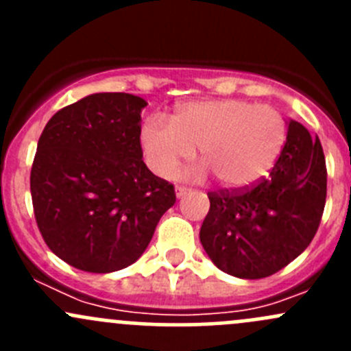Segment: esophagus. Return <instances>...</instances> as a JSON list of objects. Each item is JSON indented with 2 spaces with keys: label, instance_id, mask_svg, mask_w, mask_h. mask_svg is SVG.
I'll list each match as a JSON object with an SVG mask.
<instances>
[{
  "label": "esophagus",
  "instance_id": "obj_1",
  "mask_svg": "<svg viewBox=\"0 0 351 351\" xmlns=\"http://www.w3.org/2000/svg\"><path fill=\"white\" fill-rule=\"evenodd\" d=\"M189 192H190V190H189V189H185V186H176V190H175L176 197H178V198L185 197L186 193H189Z\"/></svg>",
  "mask_w": 351,
  "mask_h": 351
}]
</instances>
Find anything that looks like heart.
<instances>
[{
  "mask_svg": "<svg viewBox=\"0 0 351 351\" xmlns=\"http://www.w3.org/2000/svg\"><path fill=\"white\" fill-rule=\"evenodd\" d=\"M147 168L161 178L175 175L195 154V176H215L224 189L256 185L280 158L287 123L274 108L246 100L189 101L178 105L171 122L153 115L139 132Z\"/></svg>",
  "mask_w": 351,
  "mask_h": 351,
  "instance_id": "heart-1",
  "label": "heart"
}]
</instances>
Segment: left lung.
Here are the masks:
<instances>
[{"mask_svg": "<svg viewBox=\"0 0 351 351\" xmlns=\"http://www.w3.org/2000/svg\"><path fill=\"white\" fill-rule=\"evenodd\" d=\"M326 161L319 139L290 120L287 143L268 178L251 189L208 193L200 243L219 270L238 278L270 277L316 234L326 204Z\"/></svg>", "mask_w": 351, "mask_h": 351, "instance_id": "left-lung-1", "label": "left lung"}]
</instances>
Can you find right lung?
<instances>
[{"label": "right lung", "instance_id": "obj_1", "mask_svg": "<svg viewBox=\"0 0 351 351\" xmlns=\"http://www.w3.org/2000/svg\"><path fill=\"white\" fill-rule=\"evenodd\" d=\"M129 93H93L59 110L37 144L30 173L35 219L45 244L71 267L112 274L141 258L171 183L143 161L141 112Z\"/></svg>", "mask_w": 351, "mask_h": 351}]
</instances>
